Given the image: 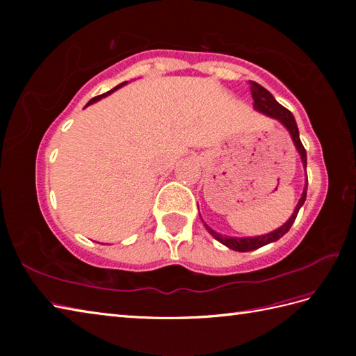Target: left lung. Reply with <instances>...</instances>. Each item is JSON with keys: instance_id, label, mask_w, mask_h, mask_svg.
Masks as SVG:
<instances>
[{"instance_id": "left-lung-1", "label": "left lung", "mask_w": 356, "mask_h": 356, "mask_svg": "<svg viewBox=\"0 0 356 356\" xmlns=\"http://www.w3.org/2000/svg\"><path fill=\"white\" fill-rule=\"evenodd\" d=\"M249 86H251V93H252V99H254V108L257 111L263 113V115H266L272 119L278 120L280 124H282L287 133L291 134V139L293 142L295 148H297L298 154L301 162H303V166L306 170V165H307V156H306V149L303 147V143L300 140V133H298V127L297 122H295V118L292 113L284 108L283 105H280L275 97L272 96L266 88L261 87L260 84H257L254 81H249ZM306 194H307V180H306V185H305V190L303 194H301V197L297 203V207H295L292 216L289 217V220H287L284 225L280 226V228L274 229L272 232L264 234V236H257V237H229V236H222V234L216 232L213 228H209L207 223L205 228L208 229V232L213 236L217 241H220L222 245L228 246L232 251H237V252H249V251H254V249H259L264 245H269V243H274L278 238H282L284 234L291 229V226L293 225L295 218H297V214L300 208L303 207V203L306 200ZM203 222V220H202Z\"/></svg>"}]
</instances>
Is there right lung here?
Wrapping results in <instances>:
<instances>
[{
	"label": "right lung",
	"instance_id": "obj_1",
	"mask_svg": "<svg viewBox=\"0 0 356 356\" xmlns=\"http://www.w3.org/2000/svg\"><path fill=\"white\" fill-rule=\"evenodd\" d=\"M125 84H128V82L125 81V82H122V84H119V86H116L115 88H113V90H110V92H107V93H104V95H99V96H96V97H93V99H90L88 101V104L86 105V107H88V105H92V104H95V102H97V101H101L102 99V97H105V96H108V95H111L113 92H116V90L118 88H120V87H124Z\"/></svg>",
	"mask_w": 356,
	"mask_h": 356
}]
</instances>
